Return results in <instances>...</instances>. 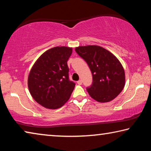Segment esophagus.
<instances>
[{
  "mask_svg": "<svg viewBox=\"0 0 151 151\" xmlns=\"http://www.w3.org/2000/svg\"><path fill=\"white\" fill-rule=\"evenodd\" d=\"M77 84L78 85H82V81L81 80H79L77 81Z\"/></svg>",
  "mask_w": 151,
  "mask_h": 151,
  "instance_id": "obj_1",
  "label": "esophagus"
}]
</instances>
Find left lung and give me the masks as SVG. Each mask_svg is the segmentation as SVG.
Listing matches in <instances>:
<instances>
[{"mask_svg": "<svg viewBox=\"0 0 151 151\" xmlns=\"http://www.w3.org/2000/svg\"><path fill=\"white\" fill-rule=\"evenodd\" d=\"M75 51L88 64L92 73L93 83L86 88L92 98L100 103L116 98L124 88L125 75L115 56L96 45L78 47Z\"/></svg>", "mask_w": 151, "mask_h": 151, "instance_id": "obj_1", "label": "left lung"}]
</instances>
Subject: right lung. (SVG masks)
Returning a JSON list of instances; mask_svg holds the SVG:
<instances>
[{
  "mask_svg": "<svg viewBox=\"0 0 151 151\" xmlns=\"http://www.w3.org/2000/svg\"><path fill=\"white\" fill-rule=\"evenodd\" d=\"M72 48L56 47L45 52L33 65L28 78L32 98L45 108L57 109L69 99L75 83L69 79L67 61Z\"/></svg>",
  "mask_w": 151,
  "mask_h": 151,
  "instance_id": "right-lung-1",
  "label": "right lung"
}]
</instances>
